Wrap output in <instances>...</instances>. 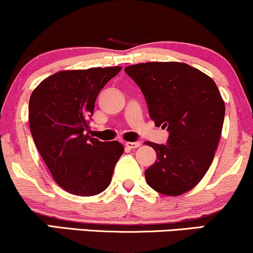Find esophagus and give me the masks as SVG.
I'll list each match as a JSON object with an SVG mask.
<instances>
[{"label":"esophagus","mask_w":253,"mask_h":253,"mask_svg":"<svg viewBox=\"0 0 253 253\" xmlns=\"http://www.w3.org/2000/svg\"><path fill=\"white\" fill-rule=\"evenodd\" d=\"M126 146L129 149H136L138 147H141V142H126Z\"/></svg>","instance_id":"1"}]
</instances>
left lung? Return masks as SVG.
<instances>
[{"mask_svg":"<svg viewBox=\"0 0 253 253\" xmlns=\"http://www.w3.org/2000/svg\"><path fill=\"white\" fill-rule=\"evenodd\" d=\"M138 84L155 126L166 127L167 144L147 142L157 161L144 172L147 184L167 196L195 188L214 159L225 118V103L211 78L180 62L126 67Z\"/></svg>","mask_w":253,"mask_h":253,"instance_id":"left-lung-1","label":"left lung"}]
</instances>
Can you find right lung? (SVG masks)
Returning <instances> with one entry per match:
<instances>
[{"mask_svg": "<svg viewBox=\"0 0 253 253\" xmlns=\"http://www.w3.org/2000/svg\"><path fill=\"white\" fill-rule=\"evenodd\" d=\"M121 69L62 70L42 80L31 94L28 121L33 141L53 179L69 194L103 192L123 154L118 141L101 142L84 132L99 92Z\"/></svg>", "mask_w": 253, "mask_h": 253, "instance_id": "1", "label": "right lung"}]
</instances>
